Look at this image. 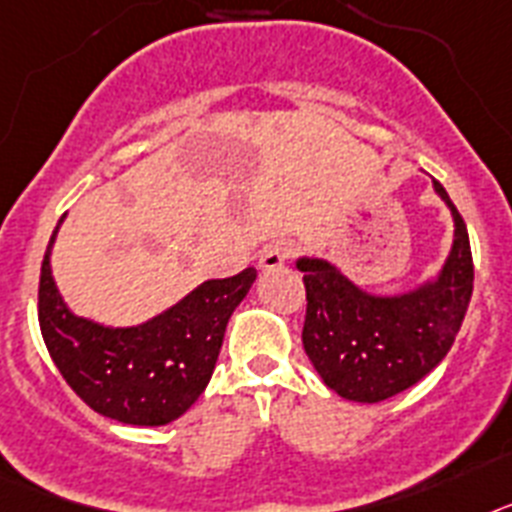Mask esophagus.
I'll use <instances>...</instances> for the list:
<instances>
[{
	"label": "esophagus",
	"instance_id": "34e87169",
	"mask_svg": "<svg viewBox=\"0 0 512 512\" xmlns=\"http://www.w3.org/2000/svg\"><path fill=\"white\" fill-rule=\"evenodd\" d=\"M296 252V244L291 239H278V242L268 244L260 255V268L262 270H275L281 268L283 262H288Z\"/></svg>",
	"mask_w": 512,
	"mask_h": 512
}]
</instances>
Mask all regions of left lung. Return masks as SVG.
<instances>
[{"label": "left lung", "mask_w": 512, "mask_h": 512, "mask_svg": "<svg viewBox=\"0 0 512 512\" xmlns=\"http://www.w3.org/2000/svg\"><path fill=\"white\" fill-rule=\"evenodd\" d=\"M453 213V247L433 283L402 296H371L335 265L301 257L306 319L304 350L322 381L353 402H384L425 379L459 335L474 288L469 234L441 182L433 180Z\"/></svg>", "instance_id": "obj_1"}]
</instances>
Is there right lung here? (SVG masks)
I'll use <instances>...</instances> for the list:
<instances>
[{
    "instance_id": "right-lung-1",
    "label": "right lung",
    "mask_w": 512,
    "mask_h": 512,
    "mask_svg": "<svg viewBox=\"0 0 512 512\" xmlns=\"http://www.w3.org/2000/svg\"><path fill=\"white\" fill-rule=\"evenodd\" d=\"M56 231L41 265L38 322L66 384L110 420L126 425L177 420L211 381L226 322L255 283L257 270L201 283L180 304L139 327H102L74 317L53 283Z\"/></svg>"
}]
</instances>
